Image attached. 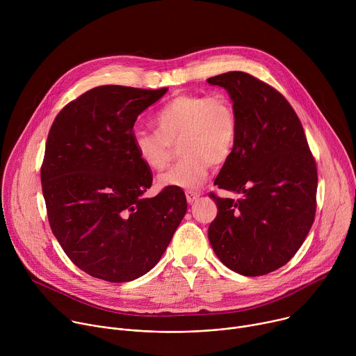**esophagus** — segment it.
Returning a JSON list of instances; mask_svg holds the SVG:
<instances>
[{"label":"esophagus","instance_id":"obj_1","mask_svg":"<svg viewBox=\"0 0 356 356\" xmlns=\"http://www.w3.org/2000/svg\"><path fill=\"white\" fill-rule=\"evenodd\" d=\"M200 197V191H194V190H187L186 191V198L188 204H193V202Z\"/></svg>","mask_w":356,"mask_h":356}]
</instances>
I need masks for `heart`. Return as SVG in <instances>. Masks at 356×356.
I'll return each instance as SVG.
<instances>
[{
	"mask_svg": "<svg viewBox=\"0 0 356 356\" xmlns=\"http://www.w3.org/2000/svg\"><path fill=\"white\" fill-rule=\"evenodd\" d=\"M154 124L156 131H135L132 142L139 161L156 172L169 166L177 145L181 159L159 177L165 187L197 188L211 165L229 159L238 138L234 101L222 92L179 94L156 113Z\"/></svg>",
	"mask_w": 356,
	"mask_h": 356,
	"instance_id": "1",
	"label": "heart"
}]
</instances>
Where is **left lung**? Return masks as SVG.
<instances>
[{
  "instance_id": "obj_1",
  "label": "left lung",
  "mask_w": 356,
  "mask_h": 356,
  "mask_svg": "<svg viewBox=\"0 0 356 356\" xmlns=\"http://www.w3.org/2000/svg\"><path fill=\"white\" fill-rule=\"evenodd\" d=\"M224 87L238 114L232 155L214 184L242 194L221 198L209 239L218 259L243 276L284 266L306 239L317 209V166L302 125L272 86L243 72L210 77Z\"/></svg>"
}]
</instances>
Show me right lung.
<instances>
[{"instance_id": "right-lung-1", "label": "right lung", "mask_w": 356, "mask_h": 356, "mask_svg": "<svg viewBox=\"0 0 356 356\" xmlns=\"http://www.w3.org/2000/svg\"><path fill=\"white\" fill-rule=\"evenodd\" d=\"M166 91L94 87L50 127L40 168L47 220L69 259L92 277L122 283L147 273L187 211L179 187L143 197L152 172L132 142L138 115Z\"/></svg>"}]
</instances>
